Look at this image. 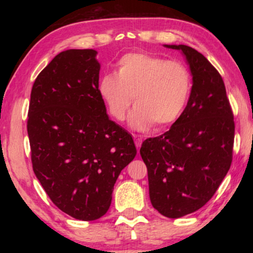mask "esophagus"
Returning <instances> with one entry per match:
<instances>
[{"mask_svg":"<svg viewBox=\"0 0 253 253\" xmlns=\"http://www.w3.org/2000/svg\"><path fill=\"white\" fill-rule=\"evenodd\" d=\"M134 139H135V144H136V147H137V149H139V148H140V146H142L143 138H142V137H139V136H136V135H134Z\"/></svg>","mask_w":253,"mask_h":253,"instance_id":"obj_1","label":"esophagus"}]
</instances>
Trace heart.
<instances>
[{
  "mask_svg": "<svg viewBox=\"0 0 253 253\" xmlns=\"http://www.w3.org/2000/svg\"><path fill=\"white\" fill-rule=\"evenodd\" d=\"M98 91L117 122L125 121L134 98L130 125L139 130L172 125L181 117L192 91V75L181 61L145 52L124 54L116 76L105 75Z\"/></svg>",
  "mask_w": 253,
  "mask_h": 253,
  "instance_id": "1",
  "label": "heart"
}]
</instances>
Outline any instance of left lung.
<instances>
[{
    "instance_id": "obj_1",
    "label": "left lung",
    "mask_w": 253,
    "mask_h": 253,
    "mask_svg": "<svg viewBox=\"0 0 253 253\" xmlns=\"http://www.w3.org/2000/svg\"><path fill=\"white\" fill-rule=\"evenodd\" d=\"M165 46L185 55L191 96L169 130L144 140L139 152L152 205L177 219L207 204L223 181L232 163L234 121L223 79L209 60L191 46Z\"/></svg>"
}]
</instances>
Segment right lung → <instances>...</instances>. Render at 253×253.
Segmentation results:
<instances>
[{
  "label": "right lung",
  "mask_w": 253,
  "mask_h": 253,
  "mask_svg": "<svg viewBox=\"0 0 253 253\" xmlns=\"http://www.w3.org/2000/svg\"><path fill=\"white\" fill-rule=\"evenodd\" d=\"M92 49L60 52L34 81L28 114L33 172L54 205L77 220L105 215L119 174L136 156L110 121Z\"/></svg>",
  "instance_id": "obj_1"
}]
</instances>
